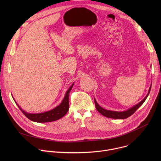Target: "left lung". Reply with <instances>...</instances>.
Returning a JSON list of instances; mask_svg holds the SVG:
<instances>
[{
    "instance_id": "1",
    "label": "left lung",
    "mask_w": 161,
    "mask_h": 161,
    "mask_svg": "<svg viewBox=\"0 0 161 161\" xmlns=\"http://www.w3.org/2000/svg\"><path fill=\"white\" fill-rule=\"evenodd\" d=\"M150 89H151V86L149 88L148 94L146 96V97L141 102H140L138 104H136L135 106H134L133 107L130 108V109H129L126 111L120 112V111H110V110L105 109L103 108L102 107H101L98 104V103H97L96 100L94 99V103H95L96 109L101 114H103V116H104L106 117H108V118H111V119H127L129 117L131 116L132 114L143 104V103L145 101L146 99L147 98L148 96L149 95V93L150 92Z\"/></svg>"
}]
</instances>
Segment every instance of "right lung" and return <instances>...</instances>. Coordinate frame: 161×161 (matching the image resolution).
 Wrapping results in <instances>:
<instances>
[{"label": "right lung", "instance_id": "1", "mask_svg": "<svg viewBox=\"0 0 161 161\" xmlns=\"http://www.w3.org/2000/svg\"><path fill=\"white\" fill-rule=\"evenodd\" d=\"M74 83L73 85L69 87L66 92L65 96L62 100L60 104L55 107L54 109L46 111L44 113H29L24 110H23L17 104V103L15 101L17 106L19 107L21 112L24 113L25 117H27L29 119L33 122H39V123H44V122H50L57 120L62 117H63L65 114L67 113L69 110V95L70 92L73 86Z\"/></svg>", "mask_w": 161, "mask_h": 161}]
</instances>
